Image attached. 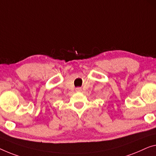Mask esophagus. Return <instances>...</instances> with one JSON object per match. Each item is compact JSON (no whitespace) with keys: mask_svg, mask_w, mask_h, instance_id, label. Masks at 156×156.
I'll return each instance as SVG.
<instances>
[{"mask_svg":"<svg viewBox=\"0 0 156 156\" xmlns=\"http://www.w3.org/2000/svg\"><path fill=\"white\" fill-rule=\"evenodd\" d=\"M76 90H77V91H80V90H81V88H80V87H78V88H76Z\"/></svg>","mask_w":156,"mask_h":156,"instance_id":"34e87169","label":"esophagus"}]
</instances>
